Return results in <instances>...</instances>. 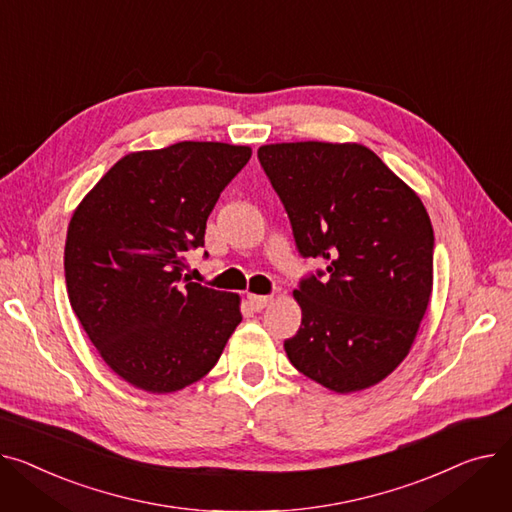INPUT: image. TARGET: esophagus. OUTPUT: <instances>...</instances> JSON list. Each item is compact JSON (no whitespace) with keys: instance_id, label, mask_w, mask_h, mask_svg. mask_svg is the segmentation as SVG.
Wrapping results in <instances>:
<instances>
[{"instance_id":"1","label":"esophagus","mask_w":512,"mask_h":512,"mask_svg":"<svg viewBox=\"0 0 512 512\" xmlns=\"http://www.w3.org/2000/svg\"><path fill=\"white\" fill-rule=\"evenodd\" d=\"M248 302H250V306H252L256 312H260V310H264L270 302H273V297H270V295H256V293H248Z\"/></svg>"}]
</instances>
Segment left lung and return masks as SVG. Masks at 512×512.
I'll list each match as a JSON object with an SVG mask.
<instances>
[{"mask_svg":"<svg viewBox=\"0 0 512 512\" xmlns=\"http://www.w3.org/2000/svg\"><path fill=\"white\" fill-rule=\"evenodd\" d=\"M299 254L326 260L325 279L293 291L302 326L289 362L347 395L384 380L407 357L434 283V231L419 196L357 142L258 148Z\"/></svg>","mask_w":512,"mask_h":512,"instance_id":"8db88e82","label":"left lung"}]
</instances>
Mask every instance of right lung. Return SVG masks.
<instances>
[{"instance_id": "obj_1", "label": "right lung", "mask_w": 512, "mask_h": 512, "mask_svg": "<svg viewBox=\"0 0 512 512\" xmlns=\"http://www.w3.org/2000/svg\"><path fill=\"white\" fill-rule=\"evenodd\" d=\"M252 148L177 142L119 159L76 206L64 268L72 310L105 364L153 395L215 368L242 322L237 293L184 277L206 219Z\"/></svg>"}]
</instances>
